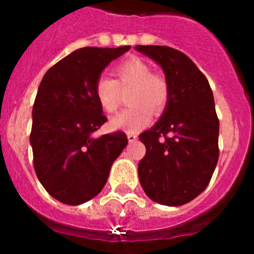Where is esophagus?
<instances>
[{"instance_id": "esophagus-1", "label": "esophagus", "mask_w": 254, "mask_h": 254, "mask_svg": "<svg viewBox=\"0 0 254 254\" xmlns=\"http://www.w3.org/2000/svg\"><path fill=\"white\" fill-rule=\"evenodd\" d=\"M127 138H128V142H134L137 140V134L133 133V132H129V133H127Z\"/></svg>"}]
</instances>
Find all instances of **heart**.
I'll return each mask as SVG.
<instances>
[{"mask_svg": "<svg viewBox=\"0 0 254 254\" xmlns=\"http://www.w3.org/2000/svg\"><path fill=\"white\" fill-rule=\"evenodd\" d=\"M117 80L100 76L95 82V96L100 107L113 113L120 107V87H131L128 104L131 107L113 117L109 122L112 129L137 132L146 127L155 113H160L168 103L169 87L167 81L152 75L147 64L137 57H131L114 68Z\"/></svg>", "mask_w": 254, "mask_h": 254, "instance_id": "b5f03b06", "label": "heart"}]
</instances>
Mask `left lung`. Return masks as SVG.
I'll return each mask as SVG.
<instances>
[{
	"instance_id": "left-lung-1",
	"label": "left lung",
	"mask_w": 254,
	"mask_h": 254,
	"mask_svg": "<svg viewBox=\"0 0 254 254\" xmlns=\"http://www.w3.org/2000/svg\"><path fill=\"white\" fill-rule=\"evenodd\" d=\"M163 69L169 98L159 121L140 134L146 155L138 179L146 196L165 206H182L202 193L219 159V120L207 78L182 52L136 46Z\"/></svg>"
}]
</instances>
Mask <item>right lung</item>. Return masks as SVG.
I'll return each mask as SVG.
<instances>
[{
  "mask_svg": "<svg viewBox=\"0 0 254 254\" xmlns=\"http://www.w3.org/2000/svg\"><path fill=\"white\" fill-rule=\"evenodd\" d=\"M129 48L77 49L51 67L38 87L30 133L34 169L60 202L81 205L99 194L128 143L123 132L93 133L107 121L96 100V80Z\"/></svg>",
  "mask_w": 254,
  "mask_h": 254,
  "instance_id": "obj_1",
  "label": "right lung"
}]
</instances>
